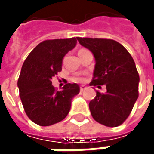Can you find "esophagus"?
Segmentation results:
<instances>
[{"label":"esophagus","instance_id":"34e87169","mask_svg":"<svg viewBox=\"0 0 154 154\" xmlns=\"http://www.w3.org/2000/svg\"><path fill=\"white\" fill-rule=\"evenodd\" d=\"M86 89V87L85 86V85H81L80 86V92H83V91H85Z\"/></svg>","mask_w":154,"mask_h":154}]
</instances>
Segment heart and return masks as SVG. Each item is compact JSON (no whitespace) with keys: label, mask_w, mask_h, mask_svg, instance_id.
<instances>
[{"label":"heart","mask_w":154,"mask_h":154,"mask_svg":"<svg viewBox=\"0 0 154 154\" xmlns=\"http://www.w3.org/2000/svg\"><path fill=\"white\" fill-rule=\"evenodd\" d=\"M72 81L77 82V83H80V82H83L84 81V78L81 77H74L72 78Z\"/></svg>","instance_id":"heart-1"}]
</instances>
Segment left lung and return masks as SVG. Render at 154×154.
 <instances>
[{
    "mask_svg": "<svg viewBox=\"0 0 154 154\" xmlns=\"http://www.w3.org/2000/svg\"><path fill=\"white\" fill-rule=\"evenodd\" d=\"M82 46L92 51L95 59L90 85H104L107 92H96L89 103L94 119L106 127H118L129 116L138 98L139 75L135 61L119 43L111 39L77 37Z\"/></svg>",
    "mask_w": 154,
    "mask_h": 154,
    "instance_id": "8db88e82",
    "label": "left lung"
}]
</instances>
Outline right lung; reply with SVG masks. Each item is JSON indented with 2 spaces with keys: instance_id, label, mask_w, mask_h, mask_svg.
Returning a JSON list of instances; mask_svg holds the SVG:
<instances>
[{
  "instance_id": "right-lung-1",
  "label": "right lung",
  "mask_w": 154,
  "mask_h": 154,
  "mask_svg": "<svg viewBox=\"0 0 154 154\" xmlns=\"http://www.w3.org/2000/svg\"><path fill=\"white\" fill-rule=\"evenodd\" d=\"M77 45V38L46 40L40 43L23 63L17 80L26 114L35 124L51 126L69 114L71 101L78 94L77 84H66L55 90L51 79L61 71L64 56Z\"/></svg>"
}]
</instances>
